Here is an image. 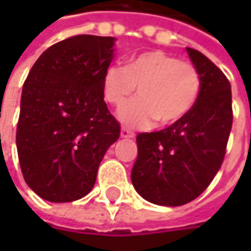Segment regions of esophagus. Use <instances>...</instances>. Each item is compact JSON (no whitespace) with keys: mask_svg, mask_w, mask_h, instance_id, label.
Segmentation results:
<instances>
[{"mask_svg":"<svg viewBox=\"0 0 251 251\" xmlns=\"http://www.w3.org/2000/svg\"><path fill=\"white\" fill-rule=\"evenodd\" d=\"M121 136L122 138H133L135 136V133L133 132H130L129 129H126V127H122V130H121Z\"/></svg>","mask_w":251,"mask_h":251,"instance_id":"1","label":"esophagus"}]
</instances>
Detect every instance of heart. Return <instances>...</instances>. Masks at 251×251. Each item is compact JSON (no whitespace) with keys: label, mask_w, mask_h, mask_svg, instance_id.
Masks as SVG:
<instances>
[{"label":"heart","mask_w":251,"mask_h":251,"mask_svg":"<svg viewBox=\"0 0 251 251\" xmlns=\"http://www.w3.org/2000/svg\"><path fill=\"white\" fill-rule=\"evenodd\" d=\"M136 85L139 97L119 109V119L133 127H145L154 121L169 126L192 112L201 94L202 78L192 62L163 50L135 55L125 67L110 65L103 74V94L113 106L124 104Z\"/></svg>","instance_id":"heart-1"}]
</instances>
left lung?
Returning <instances> with one entry per match:
<instances>
[{
    "label": "left lung",
    "instance_id": "left-lung-1",
    "mask_svg": "<svg viewBox=\"0 0 251 251\" xmlns=\"http://www.w3.org/2000/svg\"><path fill=\"white\" fill-rule=\"evenodd\" d=\"M186 50L202 78L198 103L180 122L136 136L138 158L130 173L135 190L161 206L189 203L209 186L224 161L232 126L229 81L203 53Z\"/></svg>",
    "mask_w": 251,
    "mask_h": 251
}]
</instances>
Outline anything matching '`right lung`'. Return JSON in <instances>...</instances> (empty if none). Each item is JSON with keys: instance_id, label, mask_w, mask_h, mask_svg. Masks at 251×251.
<instances>
[{"instance_id": "add662e5", "label": "right lung", "mask_w": 251, "mask_h": 251, "mask_svg": "<svg viewBox=\"0 0 251 251\" xmlns=\"http://www.w3.org/2000/svg\"><path fill=\"white\" fill-rule=\"evenodd\" d=\"M115 37L79 34L48 48L23 85L16 144L28 187L49 202H73L94 186L121 135L103 94Z\"/></svg>"}]
</instances>
